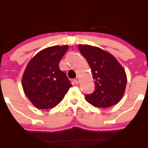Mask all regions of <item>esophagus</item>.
I'll return each instance as SVG.
<instances>
[{"label":"esophagus","mask_w":148,"mask_h":148,"mask_svg":"<svg viewBox=\"0 0 148 148\" xmlns=\"http://www.w3.org/2000/svg\"><path fill=\"white\" fill-rule=\"evenodd\" d=\"M74 82H75V84H78V83L79 82V78H76V79H74Z\"/></svg>","instance_id":"obj_1"}]
</instances>
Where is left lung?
<instances>
[{
  "instance_id": "obj_1",
  "label": "left lung",
  "mask_w": 148,
  "mask_h": 148,
  "mask_svg": "<svg viewBox=\"0 0 148 148\" xmlns=\"http://www.w3.org/2000/svg\"><path fill=\"white\" fill-rule=\"evenodd\" d=\"M79 50L90 65L94 79V92L85 95L86 100L101 108L117 103L127 85V75L123 67L111 54L99 48L79 45Z\"/></svg>"
}]
</instances>
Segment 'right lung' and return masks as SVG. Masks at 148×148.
<instances>
[{
	"label": "right lung",
	"instance_id": "obj_1",
	"mask_svg": "<svg viewBox=\"0 0 148 148\" xmlns=\"http://www.w3.org/2000/svg\"><path fill=\"white\" fill-rule=\"evenodd\" d=\"M67 49V45L49 47L36 54L27 64L22 77L23 90L37 108L56 106L72 86L58 65Z\"/></svg>",
	"mask_w": 148,
	"mask_h": 148
}]
</instances>
